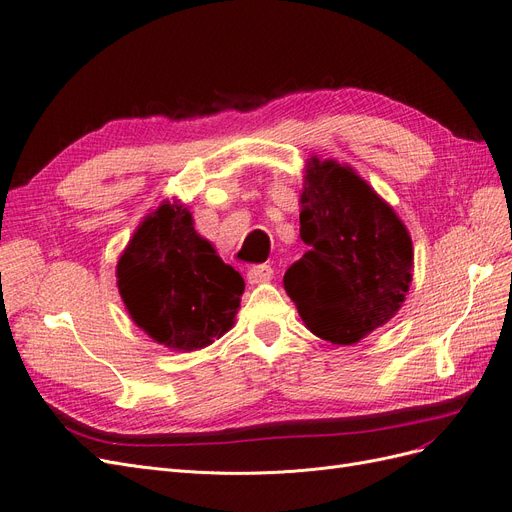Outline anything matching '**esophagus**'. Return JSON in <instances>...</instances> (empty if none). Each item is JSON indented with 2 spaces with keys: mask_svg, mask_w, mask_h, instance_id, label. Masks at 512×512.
I'll return each instance as SVG.
<instances>
[{
  "mask_svg": "<svg viewBox=\"0 0 512 512\" xmlns=\"http://www.w3.org/2000/svg\"><path fill=\"white\" fill-rule=\"evenodd\" d=\"M274 274L272 266H268V263H261V266H253L249 272H246V280H249L251 285H259V283H266V280H270Z\"/></svg>",
  "mask_w": 512,
  "mask_h": 512,
  "instance_id": "esophagus-1",
  "label": "esophagus"
}]
</instances>
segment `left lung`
I'll use <instances>...</instances> for the list:
<instances>
[{
    "instance_id": "obj_1",
    "label": "left lung",
    "mask_w": 512,
    "mask_h": 512,
    "mask_svg": "<svg viewBox=\"0 0 512 512\" xmlns=\"http://www.w3.org/2000/svg\"><path fill=\"white\" fill-rule=\"evenodd\" d=\"M300 236L310 246L285 272V291L312 334L355 344L400 310L412 280L404 223L349 166L312 157Z\"/></svg>"
}]
</instances>
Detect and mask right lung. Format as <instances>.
Here are the masks:
<instances>
[{"label":"right lung","mask_w":512,"mask_h":512,"mask_svg":"<svg viewBox=\"0 0 512 512\" xmlns=\"http://www.w3.org/2000/svg\"><path fill=\"white\" fill-rule=\"evenodd\" d=\"M138 327L170 349L195 351L234 325L242 276L197 236L191 212L163 202L142 221L117 266Z\"/></svg>","instance_id":"obj_1"}]
</instances>
